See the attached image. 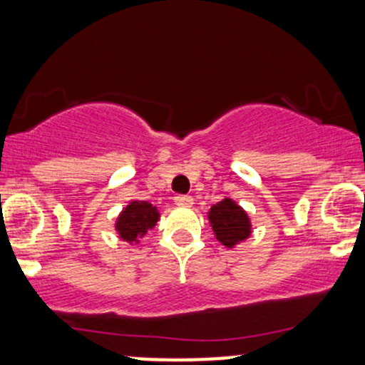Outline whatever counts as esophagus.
Instances as JSON below:
<instances>
[{
    "instance_id": "obj_1",
    "label": "esophagus",
    "mask_w": 365,
    "mask_h": 365,
    "mask_svg": "<svg viewBox=\"0 0 365 365\" xmlns=\"http://www.w3.org/2000/svg\"><path fill=\"white\" fill-rule=\"evenodd\" d=\"M192 197L190 195H177L175 197V204H178V206H185V207H188V206H192Z\"/></svg>"
}]
</instances>
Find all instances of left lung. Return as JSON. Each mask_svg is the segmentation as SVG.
Returning <instances> with one entry per match:
<instances>
[{
  "mask_svg": "<svg viewBox=\"0 0 365 365\" xmlns=\"http://www.w3.org/2000/svg\"><path fill=\"white\" fill-rule=\"evenodd\" d=\"M209 221L215 230L216 238L226 247H233L250 235V221L245 211L232 199L217 202L209 211Z\"/></svg>",
  "mask_w": 365,
  "mask_h": 365,
  "instance_id": "8db88e82",
  "label": "left lung"
}]
</instances>
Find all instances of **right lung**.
I'll list each match as a JSON object with an SVG mask.
<instances>
[{
  "instance_id": "1",
  "label": "right lung",
  "mask_w": 365,
  "mask_h": 365,
  "mask_svg": "<svg viewBox=\"0 0 365 365\" xmlns=\"http://www.w3.org/2000/svg\"><path fill=\"white\" fill-rule=\"evenodd\" d=\"M158 217L159 212L153 204L133 200V202H130L128 206L123 209V212L118 216L116 230H118L120 237L123 238V240L132 244V242H137V238L144 237L145 233H148V230H150L156 225Z\"/></svg>"
}]
</instances>
